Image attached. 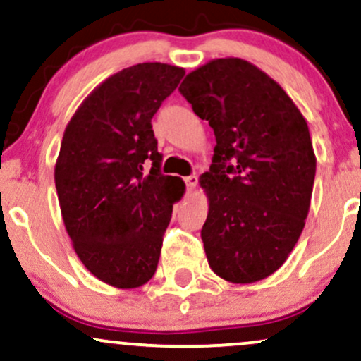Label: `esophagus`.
Masks as SVG:
<instances>
[{"label":"esophagus","instance_id":"esophagus-1","mask_svg":"<svg viewBox=\"0 0 361 361\" xmlns=\"http://www.w3.org/2000/svg\"><path fill=\"white\" fill-rule=\"evenodd\" d=\"M183 180H185V185H186V188H188V190H193L195 186H197V183H198V178L195 176V175L185 176Z\"/></svg>","mask_w":361,"mask_h":361}]
</instances>
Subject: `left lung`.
Here are the masks:
<instances>
[{"label":"left lung","mask_w":361,"mask_h":361,"mask_svg":"<svg viewBox=\"0 0 361 361\" xmlns=\"http://www.w3.org/2000/svg\"><path fill=\"white\" fill-rule=\"evenodd\" d=\"M180 93L217 142L202 175L210 268L233 283L267 279L288 258L309 214L316 156L307 122L279 82L238 57L207 62Z\"/></svg>","instance_id":"obj_1"}]
</instances>
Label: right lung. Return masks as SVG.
<instances>
[{"label":"right lung","instance_id":"right-lung-1","mask_svg":"<svg viewBox=\"0 0 361 361\" xmlns=\"http://www.w3.org/2000/svg\"><path fill=\"white\" fill-rule=\"evenodd\" d=\"M183 76L161 62L122 69L82 102L62 137L54 178L66 231L82 264L117 288L152 279L185 192L161 173L151 123Z\"/></svg>","mask_w":361,"mask_h":361}]
</instances>
